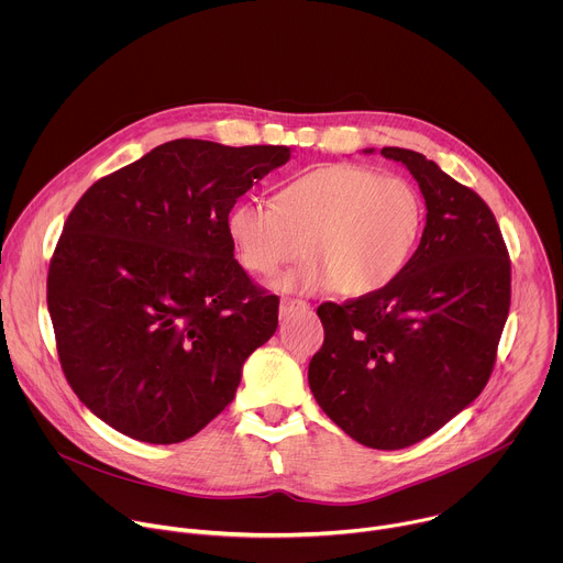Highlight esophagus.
Returning a JSON list of instances; mask_svg holds the SVG:
<instances>
[{"label": "esophagus", "instance_id": "1", "mask_svg": "<svg viewBox=\"0 0 563 563\" xmlns=\"http://www.w3.org/2000/svg\"><path fill=\"white\" fill-rule=\"evenodd\" d=\"M309 305L305 300H298V298H283L280 300V316H289V313H296V311H307Z\"/></svg>", "mask_w": 563, "mask_h": 563}]
</instances>
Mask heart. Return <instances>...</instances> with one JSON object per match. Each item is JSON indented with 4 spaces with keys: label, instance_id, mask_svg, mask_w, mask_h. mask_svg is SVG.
<instances>
[{
    "label": "heart",
    "instance_id": "heart-1",
    "mask_svg": "<svg viewBox=\"0 0 563 563\" xmlns=\"http://www.w3.org/2000/svg\"><path fill=\"white\" fill-rule=\"evenodd\" d=\"M426 202L400 176L361 165H323L283 185L272 207L233 205L227 233L235 256L261 278L278 274L302 252L305 261L278 289L372 296L396 283L419 247Z\"/></svg>",
    "mask_w": 563,
    "mask_h": 563
}]
</instances>
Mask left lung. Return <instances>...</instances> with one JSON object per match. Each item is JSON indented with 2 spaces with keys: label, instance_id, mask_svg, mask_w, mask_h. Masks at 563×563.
Segmentation results:
<instances>
[{
  "label": "left lung",
  "instance_id": "1",
  "mask_svg": "<svg viewBox=\"0 0 563 563\" xmlns=\"http://www.w3.org/2000/svg\"><path fill=\"white\" fill-rule=\"evenodd\" d=\"M380 155L419 183L428 209L421 243L383 291L318 307L325 341L307 378L345 434L400 450L486 387L510 309V261L490 207L472 189L417 151L383 146Z\"/></svg>",
  "mask_w": 563,
  "mask_h": 563
}]
</instances>
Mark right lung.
I'll list each match as a JSON object with an SVG mask.
<instances>
[{
	"instance_id": "1",
	"label": "right lung",
	"mask_w": 563,
	"mask_h": 563,
	"mask_svg": "<svg viewBox=\"0 0 563 563\" xmlns=\"http://www.w3.org/2000/svg\"><path fill=\"white\" fill-rule=\"evenodd\" d=\"M287 146L172 140L68 213L46 300L64 376L113 430L180 443L235 396L278 328V298L233 258L227 216Z\"/></svg>"
}]
</instances>
